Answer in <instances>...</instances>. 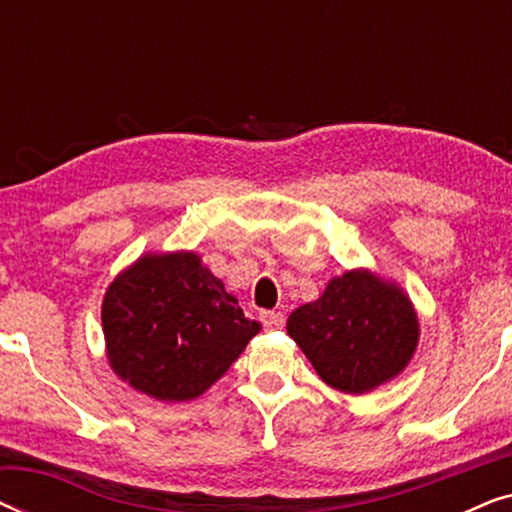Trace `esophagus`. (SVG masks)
Returning <instances> with one entry per match:
<instances>
[{
  "label": "esophagus",
  "instance_id": "1",
  "mask_svg": "<svg viewBox=\"0 0 512 512\" xmlns=\"http://www.w3.org/2000/svg\"><path fill=\"white\" fill-rule=\"evenodd\" d=\"M261 321H263V326L265 328H282L284 326V314L282 312H261Z\"/></svg>",
  "mask_w": 512,
  "mask_h": 512
}]
</instances>
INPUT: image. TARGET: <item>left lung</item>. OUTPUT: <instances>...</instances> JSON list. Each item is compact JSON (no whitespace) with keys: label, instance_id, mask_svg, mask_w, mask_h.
<instances>
[{"label":"left lung","instance_id":"1","mask_svg":"<svg viewBox=\"0 0 512 512\" xmlns=\"http://www.w3.org/2000/svg\"><path fill=\"white\" fill-rule=\"evenodd\" d=\"M286 331L328 387L366 394L403 373L419 321L401 286L361 268L333 277L321 298L293 310Z\"/></svg>","mask_w":512,"mask_h":512}]
</instances>
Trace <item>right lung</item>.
I'll use <instances>...</instances> for the list:
<instances>
[{
    "label": "right lung",
    "instance_id": "add662e5",
    "mask_svg": "<svg viewBox=\"0 0 512 512\" xmlns=\"http://www.w3.org/2000/svg\"><path fill=\"white\" fill-rule=\"evenodd\" d=\"M102 331L114 373L165 403L198 398L261 331L193 251L144 254L109 284Z\"/></svg>",
    "mask_w": 512,
    "mask_h": 512
}]
</instances>
